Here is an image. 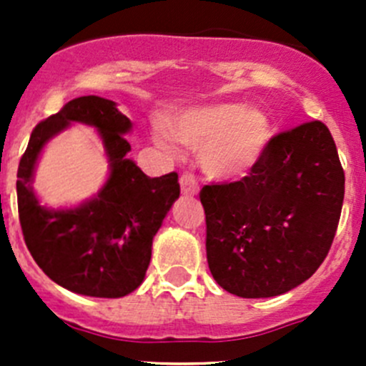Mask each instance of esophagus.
Wrapping results in <instances>:
<instances>
[{
	"label": "esophagus",
	"mask_w": 366,
	"mask_h": 366,
	"mask_svg": "<svg viewBox=\"0 0 366 366\" xmlns=\"http://www.w3.org/2000/svg\"><path fill=\"white\" fill-rule=\"evenodd\" d=\"M180 189H182V194H187V197H194L198 193V182L194 179V175L191 173H184L180 177Z\"/></svg>",
	"instance_id": "34e87169"
}]
</instances>
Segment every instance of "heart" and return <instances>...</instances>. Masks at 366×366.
Returning a JSON list of instances; mask_svg holds the SVG:
<instances>
[{
    "label": "heart",
    "mask_w": 366,
    "mask_h": 366,
    "mask_svg": "<svg viewBox=\"0 0 366 366\" xmlns=\"http://www.w3.org/2000/svg\"><path fill=\"white\" fill-rule=\"evenodd\" d=\"M200 150V166L209 177L232 180L244 177L264 156L272 138V125L260 108L235 102L202 106L177 117L169 131L154 129V142L175 152V142Z\"/></svg>",
    "instance_id": "b5f03b06"
}]
</instances>
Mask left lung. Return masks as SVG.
I'll use <instances>...</instances> for the list:
<instances>
[{"label": "left lung", "mask_w": 366, "mask_h": 366, "mask_svg": "<svg viewBox=\"0 0 366 366\" xmlns=\"http://www.w3.org/2000/svg\"><path fill=\"white\" fill-rule=\"evenodd\" d=\"M343 193L337 145L319 120L272 136L237 182L202 187L207 262L217 285L257 299L306 282L333 244Z\"/></svg>", "instance_id": "1"}]
</instances>
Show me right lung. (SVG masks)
Instances as JSON below:
<instances>
[{"label": "right lung", "mask_w": 366, "mask_h": 366, "mask_svg": "<svg viewBox=\"0 0 366 366\" xmlns=\"http://www.w3.org/2000/svg\"><path fill=\"white\" fill-rule=\"evenodd\" d=\"M72 121L95 127L105 143L110 177L97 197L74 209H47L32 193L43 145ZM132 124L117 102L86 95L67 102L31 132L17 169V207L24 242L40 269L70 292L124 297L142 285L154 235L179 198L175 172L150 179L129 159L124 134Z\"/></svg>", "instance_id": "add662e5"}]
</instances>
